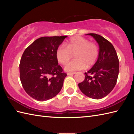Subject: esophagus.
I'll return each mask as SVG.
<instances>
[{
	"instance_id": "34e87169",
	"label": "esophagus",
	"mask_w": 134,
	"mask_h": 134,
	"mask_svg": "<svg viewBox=\"0 0 134 134\" xmlns=\"http://www.w3.org/2000/svg\"><path fill=\"white\" fill-rule=\"evenodd\" d=\"M75 74V72H68L67 73V75H72Z\"/></svg>"
}]
</instances>
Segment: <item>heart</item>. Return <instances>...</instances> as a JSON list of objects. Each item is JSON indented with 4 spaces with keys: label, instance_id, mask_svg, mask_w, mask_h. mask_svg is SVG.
Segmentation results:
<instances>
[{
    "label": "heart",
    "instance_id": "1",
    "mask_svg": "<svg viewBox=\"0 0 134 134\" xmlns=\"http://www.w3.org/2000/svg\"><path fill=\"white\" fill-rule=\"evenodd\" d=\"M65 46L60 45L56 51L57 60L62 65L66 64L74 55L76 59L67 64L64 68L67 71L90 67L94 64L99 55L98 47L89 40L75 36L68 41Z\"/></svg>",
    "mask_w": 134,
    "mask_h": 134
}]
</instances>
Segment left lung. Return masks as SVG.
Returning a JSON list of instances; mask_svg holds the SVG:
<instances>
[{
  "label": "left lung",
  "instance_id": "left-lung-1",
  "mask_svg": "<svg viewBox=\"0 0 134 134\" xmlns=\"http://www.w3.org/2000/svg\"><path fill=\"white\" fill-rule=\"evenodd\" d=\"M92 36L99 45L97 60L92 68L85 72V80L78 84L85 95L93 99H101L111 92L115 86L119 72V62L114 47L103 37L95 33Z\"/></svg>",
  "mask_w": 134,
  "mask_h": 134
}]
</instances>
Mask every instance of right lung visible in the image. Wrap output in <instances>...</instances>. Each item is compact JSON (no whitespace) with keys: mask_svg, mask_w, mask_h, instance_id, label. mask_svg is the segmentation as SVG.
Masks as SVG:
<instances>
[{"mask_svg":"<svg viewBox=\"0 0 134 134\" xmlns=\"http://www.w3.org/2000/svg\"><path fill=\"white\" fill-rule=\"evenodd\" d=\"M65 36L42 37L36 40L22 54L19 76L25 92L40 101H47L61 90L64 78L56 58V51Z\"/></svg>","mask_w":134,"mask_h":134,"instance_id":"obj_1","label":"right lung"}]
</instances>
